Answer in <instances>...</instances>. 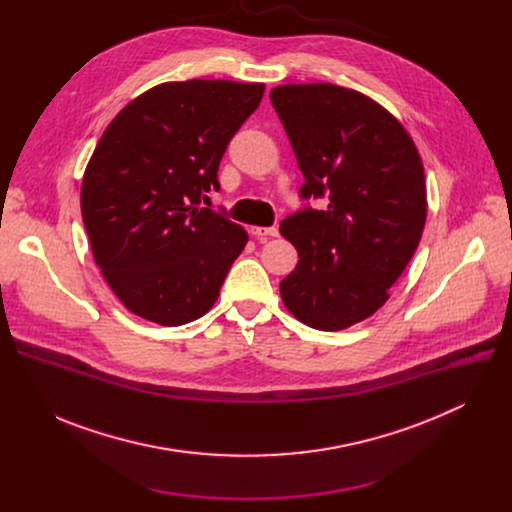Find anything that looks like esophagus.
I'll return each instance as SVG.
<instances>
[{
  "mask_svg": "<svg viewBox=\"0 0 512 512\" xmlns=\"http://www.w3.org/2000/svg\"><path fill=\"white\" fill-rule=\"evenodd\" d=\"M251 235L257 239H267V237H277L279 231L277 227H251Z\"/></svg>",
  "mask_w": 512,
  "mask_h": 512,
  "instance_id": "1",
  "label": "esophagus"
}]
</instances>
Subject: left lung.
Wrapping results in <instances>:
<instances>
[{"mask_svg":"<svg viewBox=\"0 0 512 512\" xmlns=\"http://www.w3.org/2000/svg\"><path fill=\"white\" fill-rule=\"evenodd\" d=\"M304 174L300 198L324 197L281 221L300 261L281 300L316 330L375 314L411 261L425 227V174L403 125L373 99L330 83L271 91Z\"/></svg>","mask_w":512,"mask_h":512,"instance_id":"left-lung-1","label":"left lung"}]
</instances>
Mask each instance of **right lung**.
<instances>
[{
	"label": "right lung",
	"mask_w": 512,
	"mask_h": 512,
	"mask_svg": "<svg viewBox=\"0 0 512 512\" xmlns=\"http://www.w3.org/2000/svg\"><path fill=\"white\" fill-rule=\"evenodd\" d=\"M263 93L261 83H164L105 129L83 178V223L107 283L135 316L182 326L216 302L249 237L200 200L221 188L218 166Z\"/></svg>",
	"instance_id": "obj_1"
}]
</instances>
